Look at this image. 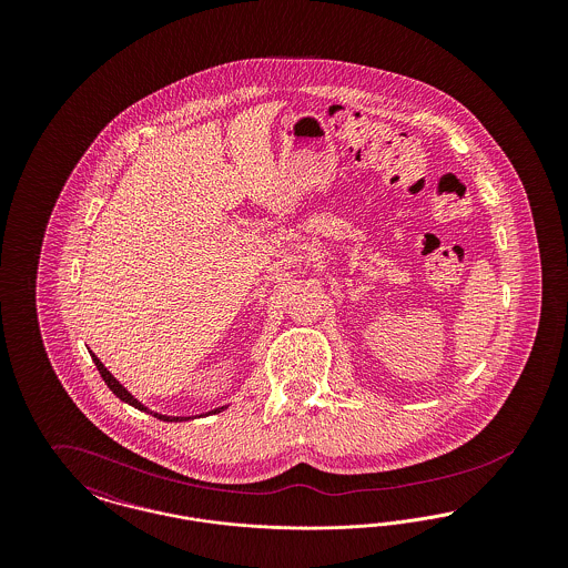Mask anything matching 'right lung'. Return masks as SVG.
Instances as JSON below:
<instances>
[{
    "instance_id": "1",
    "label": "right lung",
    "mask_w": 568,
    "mask_h": 568,
    "mask_svg": "<svg viewBox=\"0 0 568 568\" xmlns=\"http://www.w3.org/2000/svg\"><path fill=\"white\" fill-rule=\"evenodd\" d=\"M91 357H93V362H95V366H98L100 375L104 378V383L109 385L110 389H112V394H114L116 398H121L123 403H128V405L135 406V408H140V410H146V413H149V408H146V406L140 405V403L135 400L134 396H132V394H130V392H128V389H125L116 378L110 375L109 371H106V366L98 359V355H95V353H91ZM223 408H225V406L215 408V410H211V413H219V410H223ZM151 415H153V417H158V419H162V422H183V417H168V415H160V413H153V410H151ZM185 419H187V417H185Z\"/></svg>"
}]
</instances>
